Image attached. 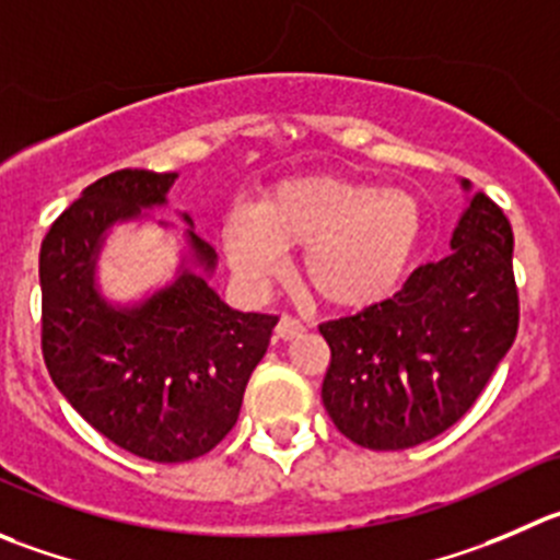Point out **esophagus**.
Instances as JSON below:
<instances>
[{
	"mask_svg": "<svg viewBox=\"0 0 560 560\" xmlns=\"http://www.w3.org/2000/svg\"><path fill=\"white\" fill-rule=\"evenodd\" d=\"M302 329H305V324H302L296 316H291V313H283V316H280V322H277V335H280V338H285V340L296 338Z\"/></svg>",
	"mask_w": 560,
	"mask_h": 560,
	"instance_id": "34e87169",
	"label": "esophagus"
}]
</instances>
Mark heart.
Segmentation results:
<instances>
[{"instance_id": "heart-1", "label": "heart", "mask_w": 560, "mask_h": 560, "mask_svg": "<svg viewBox=\"0 0 560 560\" xmlns=\"http://www.w3.org/2000/svg\"><path fill=\"white\" fill-rule=\"evenodd\" d=\"M423 238V206L398 186L343 175H302L271 186L253 211L222 222L228 260L249 285L271 283L285 249H302V277L318 300L360 307L390 294Z\"/></svg>"}]
</instances>
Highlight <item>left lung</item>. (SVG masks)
Returning a JSON list of instances; mask_svg holds the SVG:
<instances>
[{
  "instance_id": "left-lung-1",
  "label": "left lung",
  "mask_w": 560,
  "mask_h": 560,
  "mask_svg": "<svg viewBox=\"0 0 560 560\" xmlns=\"http://www.w3.org/2000/svg\"><path fill=\"white\" fill-rule=\"evenodd\" d=\"M451 247L448 258L420 264L390 300L318 324L329 346L324 407L351 443L401 451L443 434L514 343L520 294L509 217L478 191Z\"/></svg>"
}]
</instances>
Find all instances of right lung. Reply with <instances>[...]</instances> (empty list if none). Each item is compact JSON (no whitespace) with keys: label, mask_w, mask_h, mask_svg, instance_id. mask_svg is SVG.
Returning <instances> with one entry per match:
<instances>
[{"label":"right lung","mask_w":560,"mask_h":560,"mask_svg":"<svg viewBox=\"0 0 560 560\" xmlns=\"http://www.w3.org/2000/svg\"><path fill=\"white\" fill-rule=\"evenodd\" d=\"M173 180L175 173L129 167L104 175L40 244V351L51 382L109 443L162 465L225 440L277 324L269 313L231 311L191 271L137 311H112L95 294L101 233L164 203ZM189 244L211 269L214 247L195 231Z\"/></svg>","instance_id":"obj_1"}]
</instances>
